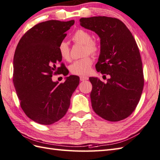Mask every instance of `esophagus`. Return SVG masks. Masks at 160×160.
Segmentation results:
<instances>
[{
	"label": "esophagus",
	"mask_w": 160,
	"mask_h": 160,
	"mask_svg": "<svg viewBox=\"0 0 160 160\" xmlns=\"http://www.w3.org/2000/svg\"><path fill=\"white\" fill-rule=\"evenodd\" d=\"M80 80L81 81H84V80H88V78L86 76H80Z\"/></svg>",
	"instance_id": "esophagus-1"
}]
</instances>
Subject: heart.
<instances>
[{
    "mask_svg": "<svg viewBox=\"0 0 160 160\" xmlns=\"http://www.w3.org/2000/svg\"><path fill=\"white\" fill-rule=\"evenodd\" d=\"M74 42L84 45V55L91 54L96 55L100 51L98 44L93 40L92 36L89 32L79 29L74 33L72 36ZM58 52L61 58L64 60L69 61L71 58L70 49L68 43L62 41L58 46ZM93 64V60L90 56H87L82 59L77 60L71 64L69 69L71 73L77 76H87L89 74Z\"/></svg>",
    "mask_w": 160,
    "mask_h": 160,
    "instance_id": "1",
    "label": "heart"
}]
</instances>
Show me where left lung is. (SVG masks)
Returning a JSON list of instances; mask_svg holds the SVG:
<instances>
[{"mask_svg": "<svg viewBox=\"0 0 160 160\" xmlns=\"http://www.w3.org/2000/svg\"><path fill=\"white\" fill-rule=\"evenodd\" d=\"M80 25L100 38L96 69L109 76L107 83L91 77L90 96L93 111L111 122L128 117L136 108L144 87L141 56L131 32L121 20L107 16L80 19Z\"/></svg>", "mask_w": 160, "mask_h": 160, "instance_id": "obj_1", "label": "left lung"}]
</instances>
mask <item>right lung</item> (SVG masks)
Returning <instances> with one entry per match:
<instances>
[{"instance_id": "1", "label": "right lung", "mask_w": 160, "mask_h": 160, "mask_svg": "<svg viewBox=\"0 0 160 160\" xmlns=\"http://www.w3.org/2000/svg\"><path fill=\"white\" fill-rule=\"evenodd\" d=\"M74 22V20L40 22L22 36L16 47L13 84L22 109L38 124H52L63 118L79 84L80 78L73 75L60 84L52 79L53 74L69 73L63 63L60 67L56 65L62 60L58 46Z\"/></svg>"}]
</instances>
